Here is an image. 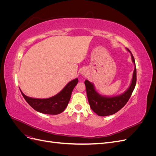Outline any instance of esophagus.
Here are the masks:
<instances>
[{"instance_id": "obj_1", "label": "esophagus", "mask_w": 156, "mask_h": 156, "mask_svg": "<svg viewBox=\"0 0 156 156\" xmlns=\"http://www.w3.org/2000/svg\"><path fill=\"white\" fill-rule=\"evenodd\" d=\"M81 73L83 75H85L86 73H87V71L86 69H83L81 71Z\"/></svg>"}]
</instances>
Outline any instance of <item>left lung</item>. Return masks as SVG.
I'll return each mask as SVG.
<instances>
[{"mask_svg": "<svg viewBox=\"0 0 156 156\" xmlns=\"http://www.w3.org/2000/svg\"><path fill=\"white\" fill-rule=\"evenodd\" d=\"M131 55L132 61L135 65V59L131 51L127 49ZM136 66L135 67L133 74L131 83L129 87L123 94L119 96L113 97H105L100 95L96 91L93 84L86 80L84 84L86 86V90L87 94V98L89 102L90 107L92 110L96 113L98 116H105L115 114L123 107L126 103L128 101L131 94L136 85Z\"/></svg>", "mask_w": 156, "mask_h": 156, "instance_id": "obj_1", "label": "left lung"}]
</instances>
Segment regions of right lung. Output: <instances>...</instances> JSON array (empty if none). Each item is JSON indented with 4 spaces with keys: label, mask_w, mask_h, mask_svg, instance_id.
<instances>
[{
    "label": "right lung",
    "mask_w": 156,
    "mask_h": 156,
    "mask_svg": "<svg viewBox=\"0 0 156 156\" xmlns=\"http://www.w3.org/2000/svg\"><path fill=\"white\" fill-rule=\"evenodd\" d=\"M78 83L76 78L68 83L56 95L47 99H37L28 97L21 92L26 101L34 110L44 114L58 115L63 112L69 101L73 88Z\"/></svg>",
    "instance_id": "obj_1"
}]
</instances>
